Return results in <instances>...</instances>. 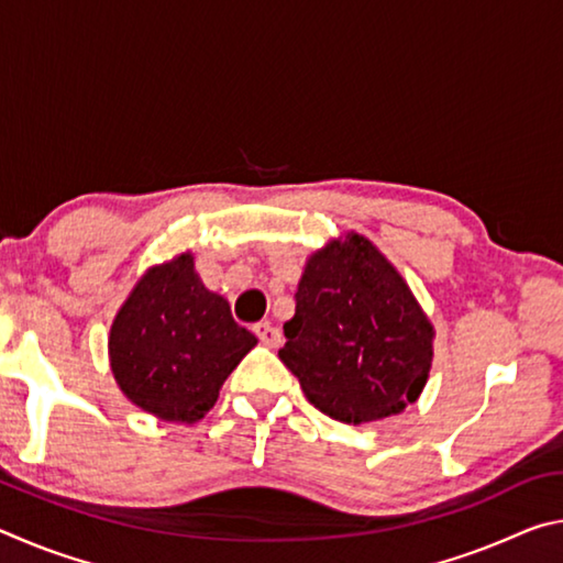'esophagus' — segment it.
Wrapping results in <instances>:
<instances>
[{
    "instance_id": "obj_1",
    "label": "esophagus",
    "mask_w": 563,
    "mask_h": 563,
    "mask_svg": "<svg viewBox=\"0 0 563 563\" xmlns=\"http://www.w3.org/2000/svg\"><path fill=\"white\" fill-rule=\"evenodd\" d=\"M253 332L258 335V340L263 342L265 347H280L283 335H280L278 328L271 325V322H258V325L253 328Z\"/></svg>"
}]
</instances>
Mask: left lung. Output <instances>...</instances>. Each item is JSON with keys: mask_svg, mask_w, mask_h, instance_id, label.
Segmentation results:
<instances>
[{"mask_svg": "<svg viewBox=\"0 0 563 563\" xmlns=\"http://www.w3.org/2000/svg\"><path fill=\"white\" fill-rule=\"evenodd\" d=\"M278 357L310 405L345 424L405 412L422 395L434 325L369 238H332L305 263Z\"/></svg>", "mask_w": 563, "mask_h": 563, "instance_id": "obj_1", "label": "left lung"}]
</instances>
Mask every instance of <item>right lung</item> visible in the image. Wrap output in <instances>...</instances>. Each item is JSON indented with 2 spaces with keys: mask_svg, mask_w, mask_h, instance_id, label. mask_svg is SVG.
Masks as SVG:
<instances>
[{
  "mask_svg": "<svg viewBox=\"0 0 563 563\" xmlns=\"http://www.w3.org/2000/svg\"><path fill=\"white\" fill-rule=\"evenodd\" d=\"M258 345L231 305L208 290L194 253L141 275L109 332L113 379L133 405L164 422L194 424L216 405L228 375Z\"/></svg>",
  "mask_w": 563,
  "mask_h": 563,
  "instance_id": "obj_1",
  "label": "right lung"
}]
</instances>
